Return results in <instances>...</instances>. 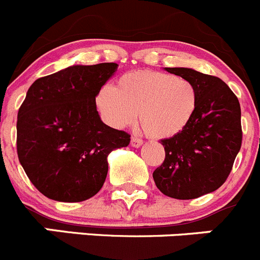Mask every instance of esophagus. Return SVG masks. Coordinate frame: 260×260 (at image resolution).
<instances>
[{
    "mask_svg": "<svg viewBox=\"0 0 260 260\" xmlns=\"http://www.w3.org/2000/svg\"><path fill=\"white\" fill-rule=\"evenodd\" d=\"M142 144H143V140L140 139V138H138V137H133L132 138V145H133V147L139 148Z\"/></svg>",
    "mask_w": 260,
    "mask_h": 260,
    "instance_id": "obj_1",
    "label": "esophagus"
}]
</instances>
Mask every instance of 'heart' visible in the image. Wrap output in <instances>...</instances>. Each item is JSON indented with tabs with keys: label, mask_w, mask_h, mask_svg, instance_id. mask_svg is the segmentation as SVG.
I'll use <instances>...</instances> for the list:
<instances>
[{
	"label": "heart",
	"mask_w": 260,
	"mask_h": 260,
	"mask_svg": "<svg viewBox=\"0 0 260 260\" xmlns=\"http://www.w3.org/2000/svg\"><path fill=\"white\" fill-rule=\"evenodd\" d=\"M95 107L107 125L122 128L139 116L148 137L167 139L187 127L197 113L199 93L192 81L159 71L123 74L117 85L95 93Z\"/></svg>",
	"instance_id": "heart-1"
}]
</instances>
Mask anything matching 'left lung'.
Segmentation results:
<instances>
[{"label":"left lung","mask_w":260,"mask_h":260,"mask_svg":"<svg viewBox=\"0 0 260 260\" xmlns=\"http://www.w3.org/2000/svg\"><path fill=\"white\" fill-rule=\"evenodd\" d=\"M195 84L199 105L180 134L162 139L166 157L153 172L158 189L175 199H195L223 185L241 148V108L224 81L192 69L166 68Z\"/></svg>","instance_id":"obj_1"}]
</instances>
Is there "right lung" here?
Wrapping results in <instances>:
<instances>
[{"label": "right lung", "mask_w": 260, "mask_h": 260, "mask_svg": "<svg viewBox=\"0 0 260 260\" xmlns=\"http://www.w3.org/2000/svg\"><path fill=\"white\" fill-rule=\"evenodd\" d=\"M116 69L71 66L28 89L17 112V157L44 197L66 203L94 197L107 177V155L130 143V134L102 122L94 103Z\"/></svg>", "instance_id": "obj_1"}]
</instances>
